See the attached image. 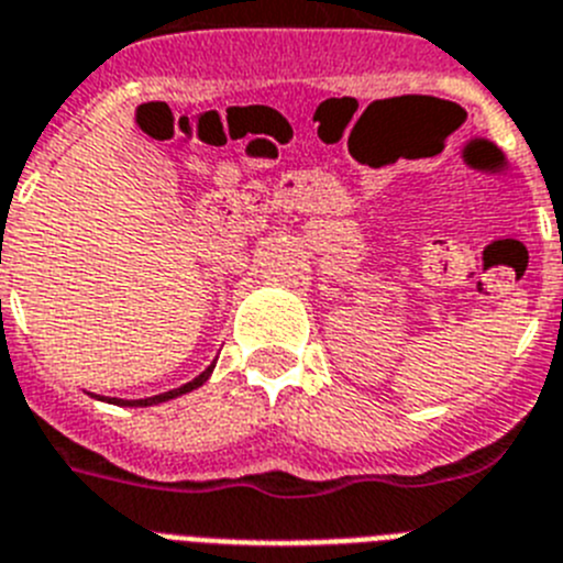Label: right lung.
<instances>
[{"label": "right lung", "instance_id": "1", "mask_svg": "<svg viewBox=\"0 0 563 563\" xmlns=\"http://www.w3.org/2000/svg\"><path fill=\"white\" fill-rule=\"evenodd\" d=\"M210 373H212V367H207L205 373H201L199 378H194V382H190V384H185V387H179V389H170V393L154 395V398H143V401H118V404H125V407H151V404H162V401H168V398H176V395H181V393H190V389L201 387V384L207 382V376H210Z\"/></svg>", "mask_w": 563, "mask_h": 563}]
</instances>
